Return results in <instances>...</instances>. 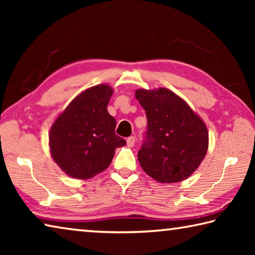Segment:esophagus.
I'll return each instance as SVG.
<instances>
[{
	"label": "esophagus",
	"mask_w": 255,
	"mask_h": 255,
	"mask_svg": "<svg viewBox=\"0 0 255 255\" xmlns=\"http://www.w3.org/2000/svg\"><path fill=\"white\" fill-rule=\"evenodd\" d=\"M135 140H136V138L133 136H130L127 138V145L129 146V147H132V146L135 145Z\"/></svg>",
	"instance_id": "esophagus-1"
}]
</instances>
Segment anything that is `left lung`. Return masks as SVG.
I'll use <instances>...</instances> for the list:
<instances>
[{
	"instance_id": "left-lung-1",
	"label": "left lung",
	"mask_w": 255,
	"mask_h": 255,
	"mask_svg": "<svg viewBox=\"0 0 255 255\" xmlns=\"http://www.w3.org/2000/svg\"><path fill=\"white\" fill-rule=\"evenodd\" d=\"M146 111L147 130L138 150L140 166L162 183L189 178L205 158L208 130L185 101L167 89L137 90Z\"/></svg>"
}]
</instances>
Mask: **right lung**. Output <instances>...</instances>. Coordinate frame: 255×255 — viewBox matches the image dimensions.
<instances>
[{
	"label": "right lung",
	"instance_id": "right-lung-1",
	"mask_svg": "<svg viewBox=\"0 0 255 255\" xmlns=\"http://www.w3.org/2000/svg\"><path fill=\"white\" fill-rule=\"evenodd\" d=\"M111 96L106 84L85 90L50 128L51 156L72 178L85 180L100 173L110 165L116 148L126 145L116 135L117 122L107 110Z\"/></svg>",
	"mask_w": 255,
	"mask_h": 255
}]
</instances>
